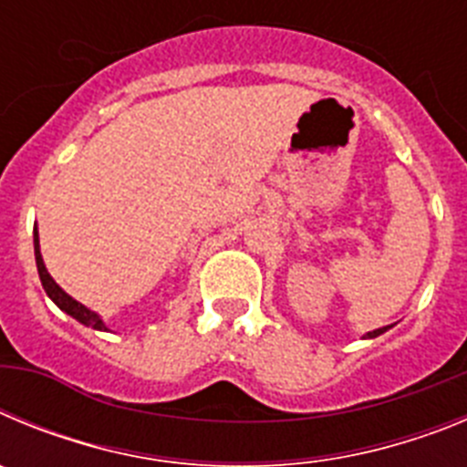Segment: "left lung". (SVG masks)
I'll return each mask as SVG.
<instances>
[{"mask_svg": "<svg viewBox=\"0 0 467 467\" xmlns=\"http://www.w3.org/2000/svg\"><path fill=\"white\" fill-rule=\"evenodd\" d=\"M386 329H388V327H379V329H374V332H367L365 337H369V339H374V337H379V334H383V332H386Z\"/></svg>", "mask_w": 467, "mask_h": 467, "instance_id": "left-lung-1", "label": "left lung"}]
</instances>
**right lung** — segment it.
I'll return each instance as SVG.
<instances>
[{"mask_svg":"<svg viewBox=\"0 0 467 467\" xmlns=\"http://www.w3.org/2000/svg\"><path fill=\"white\" fill-rule=\"evenodd\" d=\"M35 259H36V271H39L41 285H44L47 295L53 299V304H56L60 311L67 313V316H72L74 320H79L81 325H86V327H93V329H100V332H107V325L102 323V317L98 316V313L90 311V308H86L84 304H79L77 299H72V296H69L67 292H65L63 287H60V285H57L56 280L51 278V274H48L47 266H44V259H41L39 234H36V229H35Z\"/></svg>","mask_w":467,"mask_h":467,"instance_id":"obj_1","label":"right lung"}]
</instances>
